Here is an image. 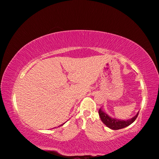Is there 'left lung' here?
Segmentation results:
<instances>
[{
	"instance_id": "left-lung-1",
	"label": "left lung",
	"mask_w": 159,
	"mask_h": 159,
	"mask_svg": "<svg viewBox=\"0 0 159 159\" xmlns=\"http://www.w3.org/2000/svg\"><path fill=\"white\" fill-rule=\"evenodd\" d=\"M139 113H138L134 116L129 120H119L116 118H111V116L106 114L103 109H99V115L102 121L105 124L107 127L112 129V130H119V129L124 128L127 126L132 124L138 117Z\"/></svg>"
}]
</instances>
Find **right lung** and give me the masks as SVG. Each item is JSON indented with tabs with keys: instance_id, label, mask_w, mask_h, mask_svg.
I'll return each mask as SVG.
<instances>
[{
	"instance_id": "add662e5",
	"label": "right lung",
	"mask_w": 159,
	"mask_h": 159,
	"mask_svg": "<svg viewBox=\"0 0 159 159\" xmlns=\"http://www.w3.org/2000/svg\"><path fill=\"white\" fill-rule=\"evenodd\" d=\"M64 123H63V124H61V125H64ZM61 125H60V126H61Z\"/></svg>"
}]
</instances>
